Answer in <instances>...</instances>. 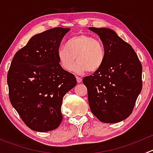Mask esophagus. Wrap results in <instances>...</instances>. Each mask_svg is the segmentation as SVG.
Listing matches in <instances>:
<instances>
[{
  "instance_id": "obj_1",
  "label": "esophagus",
  "mask_w": 153,
  "mask_h": 153,
  "mask_svg": "<svg viewBox=\"0 0 153 153\" xmlns=\"http://www.w3.org/2000/svg\"><path fill=\"white\" fill-rule=\"evenodd\" d=\"M76 80H77V82L78 83H81V81H82V79H81V78H80V77H76Z\"/></svg>"
}]
</instances>
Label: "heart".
<instances>
[{
	"label": "heart",
	"instance_id": "heart-1",
	"mask_svg": "<svg viewBox=\"0 0 153 153\" xmlns=\"http://www.w3.org/2000/svg\"><path fill=\"white\" fill-rule=\"evenodd\" d=\"M78 62L72 70L76 73L87 71L93 73L99 70L105 60V49L102 43L93 37L79 35L67 41L65 47L58 50V58L61 67L71 71L75 62Z\"/></svg>",
	"mask_w": 153,
	"mask_h": 153
}]
</instances>
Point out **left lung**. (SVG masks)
Here are the masks:
<instances>
[{
  "label": "left lung",
  "mask_w": 153,
  "mask_h": 153,
  "mask_svg": "<svg viewBox=\"0 0 153 153\" xmlns=\"http://www.w3.org/2000/svg\"><path fill=\"white\" fill-rule=\"evenodd\" d=\"M105 49L99 70L84 77L91 112L104 123H118L130 115L142 89V66L131 45L108 28L89 27Z\"/></svg>",
  "instance_id": "obj_1"
}]
</instances>
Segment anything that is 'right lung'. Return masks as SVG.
<instances>
[{
  "label": "right lung",
  "instance_id": "add662e5",
  "mask_svg": "<svg viewBox=\"0 0 153 153\" xmlns=\"http://www.w3.org/2000/svg\"><path fill=\"white\" fill-rule=\"evenodd\" d=\"M69 30L55 27L34 35L11 63L7 75L10 102L32 130L47 132L59 126L63 98L77 84L58 58L61 41Z\"/></svg>",
  "mask_w": 153,
  "mask_h": 153
}]
</instances>
